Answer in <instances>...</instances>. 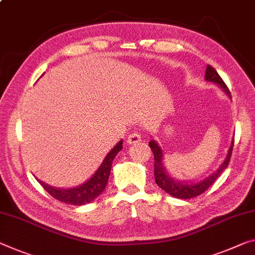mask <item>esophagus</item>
I'll return each mask as SVG.
<instances>
[{"label":"esophagus","instance_id":"esophagus-1","mask_svg":"<svg viewBox=\"0 0 255 255\" xmlns=\"http://www.w3.org/2000/svg\"><path fill=\"white\" fill-rule=\"evenodd\" d=\"M139 141H141V135L139 134L138 131L132 132L131 134L128 136V144H135V143H138Z\"/></svg>","mask_w":255,"mask_h":255}]
</instances>
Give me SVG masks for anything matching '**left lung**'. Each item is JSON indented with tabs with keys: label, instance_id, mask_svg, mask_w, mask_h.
I'll return each instance as SVG.
<instances>
[{
	"label": "left lung",
	"instance_id": "obj_1",
	"mask_svg": "<svg viewBox=\"0 0 255 255\" xmlns=\"http://www.w3.org/2000/svg\"><path fill=\"white\" fill-rule=\"evenodd\" d=\"M205 80L207 82H212V83L217 84L218 87H220L222 89L223 92L228 95L229 98H232L228 88H227V85L225 84V82H223L222 78L219 76L217 70H215L213 67H211L210 65H207L206 67ZM149 147L151 148L152 154H154V164H155L154 173H155V181L157 183V186L160 188V189L165 191V193L173 196L175 198L188 199V198L196 197V196L204 193L207 188L213 185V182L218 179L219 175L222 173V171L228 166L230 157H232V152H233L234 138L232 141V144H230L229 147L228 154H227L225 160H223L221 165L219 166L218 170L214 171L213 173H211L210 175H207V177L203 180H199L198 182L180 181V180L172 178L171 175L166 172L165 166H164L163 150L162 148L159 147L157 141L151 139L149 141Z\"/></svg>",
	"mask_w": 255,
	"mask_h": 255
}]
</instances>
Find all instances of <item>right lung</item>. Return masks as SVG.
Returning a JSON list of instances; mask_svg holds the SVG:
<instances>
[{"mask_svg": "<svg viewBox=\"0 0 255 255\" xmlns=\"http://www.w3.org/2000/svg\"><path fill=\"white\" fill-rule=\"evenodd\" d=\"M123 148V140L117 142L114 148L108 152L107 156L104 158L103 163L98 167V170L92 174V177L87 181L82 183L80 186L73 187V188H56L52 186H49L48 183H44L41 180L37 179V181L41 183V186L48 191V193L54 197L58 201L64 202L66 204L70 205H84L88 203L92 202L96 199L103 191L105 190L106 186H107L109 174H111V168L113 160H114L115 156L122 150Z\"/></svg>", "mask_w": 255, "mask_h": 255, "instance_id": "1", "label": "right lung"}]
</instances>
